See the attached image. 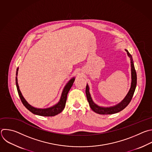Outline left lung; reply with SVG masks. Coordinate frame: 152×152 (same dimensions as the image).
Listing matches in <instances>:
<instances>
[{
    "label": "left lung",
    "mask_w": 152,
    "mask_h": 152,
    "mask_svg": "<svg viewBox=\"0 0 152 152\" xmlns=\"http://www.w3.org/2000/svg\"><path fill=\"white\" fill-rule=\"evenodd\" d=\"M125 50L127 53V54L128 57L130 58L131 60V85L130 89L129 92H128L127 95L125 97V98L122 101L121 103H119L118 104L109 107H100L98 105H96L95 103L92 101V99L91 96V94L89 93V89L88 84L86 86V98L88 99V102L89 103V106L91 108V109L95 113L100 115H111L118 113L124 109L130 103L131 100L133 96L135 90L136 85H137V73L135 70L134 63H133V59L131 56V55L129 54V53L128 51L126 49Z\"/></svg>",
    "instance_id": "1"
}]
</instances>
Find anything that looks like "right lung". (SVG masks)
Masks as SVG:
<instances>
[{"label":"right lung","instance_id":"add662e5","mask_svg":"<svg viewBox=\"0 0 152 152\" xmlns=\"http://www.w3.org/2000/svg\"><path fill=\"white\" fill-rule=\"evenodd\" d=\"M18 68L17 69L16 72V76H17L18 75ZM75 77L71 79L68 83L66 84L65 87L63 89V91L61 94V96L60 98V99L59 101V102L56 104V105L53 106V107H50L49 108H46V109H37L36 107H34L30 105L27 101L25 99L24 96H23L20 89H19V86L18 84V80H17V77L15 78V81H16V86L18 91V93L19 95V96L21 100V102L23 104V105L32 113L42 116H56L59 113H60L64 109L65 106H66V103L67 101V96L68 94L69 91H70L71 87L72 86L73 82L75 81Z\"/></svg>","mask_w":152,"mask_h":152}]
</instances>
